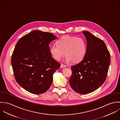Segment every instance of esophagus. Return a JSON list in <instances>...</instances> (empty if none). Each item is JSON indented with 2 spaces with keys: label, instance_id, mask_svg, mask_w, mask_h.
<instances>
[{
  "label": "esophagus",
  "instance_id": "obj_1",
  "mask_svg": "<svg viewBox=\"0 0 120 120\" xmlns=\"http://www.w3.org/2000/svg\"><path fill=\"white\" fill-rule=\"evenodd\" d=\"M65 67H66V66L65 65H64V64H61L60 65V68H65Z\"/></svg>",
  "mask_w": 120,
  "mask_h": 120
}]
</instances>
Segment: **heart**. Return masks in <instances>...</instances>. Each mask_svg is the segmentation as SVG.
I'll return each instance as SVG.
<instances>
[{
  "mask_svg": "<svg viewBox=\"0 0 120 120\" xmlns=\"http://www.w3.org/2000/svg\"><path fill=\"white\" fill-rule=\"evenodd\" d=\"M58 44H52L50 49L52 56L56 60H60L65 54L67 61L76 63L86 54V42L81 38L66 35L59 40Z\"/></svg>",
  "mask_w": 120,
  "mask_h": 120,
  "instance_id": "1",
  "label": "heart"
}]
</instances>
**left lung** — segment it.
<instances>
[{"label":"left lung","instance_id":"left-lung-1","mask_svg":"<svg viewBox=\"0 0 120 120\" xmlns=\"http://www.w3.org/2000/svg\"><path fill=\"white\" fill-rule=\"evenodd\" d=\"M87 41L86 54L81 61L71 67L69 83L81 94L92 92L106 80L110 63V56L103 40L90 32L83 31Z\"/></svg>","mask_w":120,"mask_h":120}]
</instances>
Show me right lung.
I'll use <instances>...</instances> for the list:
<instances>
[{
    "label": "right lung",
    "mask_w": 120,
    "mask_h": 120,
    "mask_svg": "<svg viewBox=\"0 0 120 120\" xmlns=\"http://www.w3.org/2000/svg\"><path fill=\"white\" fill-rule=\"evenodd\" d=\"M57 37L35 30L21 38L11 57V65L17 83L34 94L50 88L53 74L60 66L51 56L49 47Z\"/></svg>",
    "instance_id": "right-lung-1"
}]
</instances>
